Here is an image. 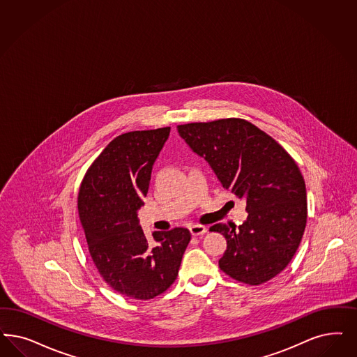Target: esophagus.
Wrapping results in <instances>:
<instances>
[{
  "label": "esophagus",
  "mask_w": 357,
  "mask_h": 357,
  "mask_svg": "<svg viewBox=\"0 0 357 357\" xmlns=\"http://www.w3.org/2000/svg\"><path fill=\"white\" fill-rule=\"evenodd\" d=\"M190 232L192 236H202V234L207 232V228L203 227V225H191L190 227Z\"/></svg>",
  "instance_id": "obj_1"
}]
</instances>
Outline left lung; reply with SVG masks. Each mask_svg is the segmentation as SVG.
<instances>
[{"label":"left lung","mask_w":357,"mask_h":357,"mask_svg":"<svg viewBox=\"0 0 357 357\" xmlns=\"http://www.w3.org/2000/svg\"><path fill=\"white\" fill-rule=\"evenodd\" d=\"M222 185L245 197L246 222L215 224L227 240L219 268L238 282H268L289 265L307 222L306 185L294 158L271 135L243 119L176 126Z\"/></svg>","instance_id":"1"}]
</instances>
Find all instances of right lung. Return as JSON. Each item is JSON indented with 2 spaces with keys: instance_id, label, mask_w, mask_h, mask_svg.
Wrapping results in <instances>:
<instances>
[{
  "instance_id": "add662e5",
  "label": "right lung",
  "mask_w": 357,
  "mask_h": 357,
  "mask_svg": "<svg viewBox=\"0 0 357 357\" xmlns=\"http://www.w3.org/2000/svg\"><path fill=\"white\" fill-rule=\"evenodd\" d=\"M170 126L116 137L88 167L77 194V212L98 274L114 291L148 301L178 277L191 234L185 228L154 232L149 243L137 211L144 206L153 165Z\"/></svg>"
}]
</instances>
